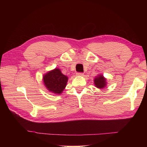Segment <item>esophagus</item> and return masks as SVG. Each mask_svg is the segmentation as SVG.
I'll list each match as a JSON object with an SVG mask.
<instances>
[{
    "label": "esophagus",
    "mask_w": 147,
    "mask_h": 147,
    "mask_svg": "<svg viewBox=\"0 0 147 147\" xmlns=\"http://www.w3.org/2000/svg\"><path fill=\"white\" fill-rule=\"evenodd\" d=\"M76 74H77V75H78V76H84V73H78Z\"/></svg>",
    "instance_id": "obj_1"
}]
</instances>
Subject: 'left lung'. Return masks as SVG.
Returning a JSON list of instances; mask_svg holds the SVG:
<instances>
[{"label": "left lung", "mask_w": 147, "mask_h": 147, "mask_svg": "<svg viewBox=\"0 0 147 147\" xmlns=\"http://www.w3.org/2000/svg\"><path fill=\"white\" fill-rule=\"evenodd\" d=\"M94 82L95 86L98 88H104L106 85V79L104 78L102 75H98V76L94 78Z\"/></svg>", "instance_id": "left-lung-1"}]
</instances>
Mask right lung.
<instances>
[{
    "label": "right lung",
    "mask_w": 147,
    "mask_h": 147,
    "mask_svg": "<svg viewBox=\"0 0 147 147\" xmlns=\"http://www.w3.org/2000/svg\"><path fill=\"white\" fill-rule=\"evenodd\" d=\"M67 76L61 73L59 69H55L45 74L43 82L49 91L56 94H60L63 91L67 82Z\"/></svg>",
    "instance_id": "right-lung-1"
}]
</instances>
